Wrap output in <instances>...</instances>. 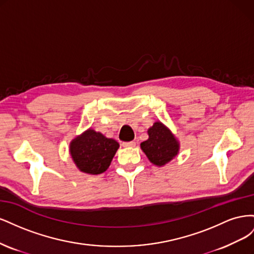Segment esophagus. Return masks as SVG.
<instances>
[{
  "label": "esophagus",
  "mask_w": 254,
  "mask_h": 254,
  "mask_svg": "<svg viewBox=\"0 0 254 254\" xmlns=\"http://www.w3.org/2000/svg\"><path fill=\"white\" fill-rule=\"evenodd\" d=\"M122 145L124 146V147H134L135 146V142L134 141H130V142H123Z\"/></svg>",
  "instance_id": "1"
}]
</instances>
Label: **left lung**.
I'll list each match as a JSON object with an SVG mask.
<instances>
[{"label": "left lung", "instance_id": "left-lung-1", "mask_svg": "<svg viewBox=\"0 0 254 254\" xmlns=\"http://www.w3.org/2000/svg\"><path fill=\"white\" fill-rule=\"evenodd\" d=\"M148 140L141 143V148L152 164L163 166L179 152V142L172 131L161 122L148 129Z\"/></svg>", "mask_w": 254, "mask_h": 254}]
</instances>
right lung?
<instances>
[{
  "mask_svg": "<svg viewBox=\"0 0 254 254\" xmlns=\"http://www.w3.org/2000/svg\"><path fill=\"white\" fill-rule=\"evenodd\" d=\"M119 147L117 141L90 128L70 143V153L80 172L99 175L108 170Z\"/></svg>",
  "mask_w": 254,
  "mask_h": 254,
  "instance_id": "add662e5",
  "label": "right lung"
}]
</instances>
